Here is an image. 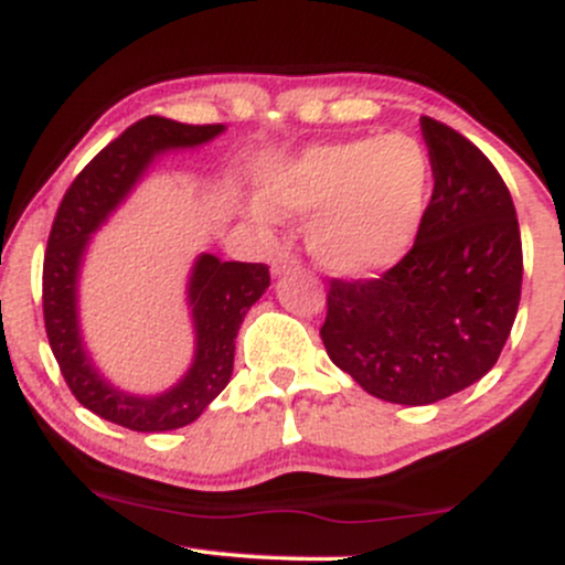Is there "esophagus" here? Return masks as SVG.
Returning <instances> with one entry per match:
<instances>
[{
  "label": "esophagus",
  "instance_id": "34e87169",
  "mask_svg": "<svg viewBox=\"0 0 565 565\" xmlns=\"http://www.w3.org/2000/svg\"><path fill=\"white\" fill-rule=\"evenodd\" d=\"M297 265H300V260H297V255L289 246H281L274 255V274H287V270L297 268Z\"/></svg>",
  "mask_w": 565,
  "mask_h": 565
}]
</instances>
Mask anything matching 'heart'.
Segmentation results:
<instances>
[{
  "label": "heart",
  "instance_id": "obj_1",
  "mask_svg": "<svg viewBox=\"0 0 565 565\" xmlns=\"http://www.w3.org/2000/svg\"><path fill=\"white\" fill-rule=\"evenodd\" d=\"M263 193L276 212H319L310 249L327 268L369 274L398 260L419 233L433 161L404 132L321 142L274 167Z\"/></svg>",
  "mask_w": 565,
  "mask_h": 565
}]
</instances>
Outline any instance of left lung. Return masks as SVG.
<instances>
[{
    "label": "left lung",
    "mask_w": 565,
    "mask_h": 565,
    "mask_svg": "<svg viewBox=\"0 0 565 565\" xmlns=\"http://www.w3.org/2000/svg\"><path fill=\"white\" fill-rule=\"evenodd\" d=\"M430 204L412 249L369 278H329L321 340L366 393L423 406L497 364L523 284L515 204L478 146L423 116Z\"/></svg>",
    "instance_id": "obj_1"
}]
</instances>
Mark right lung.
<instances>
[{"label": "right lung", "mask_w": 565, "mask_h": 565, "mask_svg": "<svg viewBox=\"0 0 565 565\" xmlns=\"http://www.w3.org/2000/svg\"><path fill=\"white\" fill-rule=\"evenodd\" d=\"M217 132H223V125H183L164 116H146L76 174L55 212L42 268V310L50 348L76 401L97 417L129 430H174L193 423L217 398L231 380L238 327L246 310L268 289L270 274L265 263H220L215 255H201L188 291L196 323V361L170 393L138 398L108 385L82 348L76 274L84 244L159 151L199 146Z\"/></svg>", "instance_id": "1"}]
</instances>
